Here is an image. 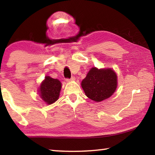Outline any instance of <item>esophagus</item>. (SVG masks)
<instances>
[{
    "label": "esophagus",
    "instance_id": "obj_1",
    "mask_svg": "<svg viewBox=\"0 0 155 155\" xmlns=\"http://www.w3.org/2000/svg\"><path fill=\"white\" fill-rule=\"evenodd\" d=\"M66 81H68V82H70V81H75V78L74 77H72L70 79H66Z\"/></svg>",
    "mask_w": 155,
    "mask_h": 155
}]
</instances>
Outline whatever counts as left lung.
<instances>
[{
	"instance_id": "1",
	"label": "left lung",
	"mask_w": 155,
	"mask_h": 155,
	"mask_svg": "<svg viewBox=\"0 0 155 155\" xmlns=\"http://www.w3.org/2000/svg\"><path fill=\"white\" fill-rule=\"evenodd\" d=\"M85 95L95 102L111 97L117 87V76L111 68H91L81 82Z\"/></svg>"
}]
</instances>
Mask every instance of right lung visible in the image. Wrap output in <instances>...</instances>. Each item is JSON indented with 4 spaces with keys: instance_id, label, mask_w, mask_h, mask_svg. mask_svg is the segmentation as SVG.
Returning <instances> with one entry per match:
<instances>
[{
    "instance_id": "right-lung-1",
    "label": "right lung",
    "mask_w": 155,
    "mask_h": 155,
    "mask_svg": "<svg viewBox=\"0 0 155 155\" xmlns=\"http://www.w3.org/2000/svg\"><path fill=\"white\" fill-rule=\"evenodd\" d=\"M61 85L58 79L46 76L38 89V94L46 104H51L59 99Z\"/></svg>"
}]
</instances>
